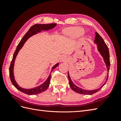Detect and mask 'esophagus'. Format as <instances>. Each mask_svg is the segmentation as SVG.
<instances>
[{
    "label": "esophagus",
    "mask_w": 121,
    "mask_h": 121,
    "mask_svg": "<svg viewBox=\"0 0 121 121\" xmlns=\"http://www.w3.org/2000/svg\"><path fill=\"white\" fill-rule=\"evenodd\" d=\"M66 59H67V58H66V56H63L61 58V61H62V62H65V61L66 60Z\"/></svg>",
    "instance_id": "obj_1"
}]
</instances>
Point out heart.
Wrapping results in <instances>:
<instances>
[{
	"label": "heart",
	"mask_w": 121,
	"mask_h": 121,
	"mask_svg": "<svg viewBox=\"0 0 121 121\" xmlns=\"http://www.w3.org/2000/svg\"><path fill=\"white\" fill-rule=\"evenodd\" d=\"M84 33V30L81 27H72L66 29L64 30V34L66 37H78L82 35Z\"/></svg>",
	"instance_id": "obj_1"
}]
</instances>
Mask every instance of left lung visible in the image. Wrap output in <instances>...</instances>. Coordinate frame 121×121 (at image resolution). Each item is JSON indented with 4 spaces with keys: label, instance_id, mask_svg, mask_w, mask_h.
Masks as SVG:
<instances>
[{
    "label": "left lung",
    "instance_id": "left-lung-1",
    "mask_svg": "<svg viewBox=\"0 0 121 121\" xmlns=\"http://www.w3.org/2000/svg\"><path fill=\"white\" fill-rule=\"evenodd\" d=\"M94 43L96 44L98 51L99 52L100 55L102 56L103 58L104 61L106 64L107 69V76L106 79V81L104 83V84L102 85L99 88H97L96 89L93 90H86L82 89L80 87L77 86L76 85H75L72 81L71 80L70 78V74L68 72V78L69 80V84H70V87L71 89L75 91L77 93L83 94V95H92L95 93H96L97 91H100V89L102 88L105 84H106V82L108 78V74H109V71L110 69V55H109V48L108 46L105 43L104 41L102 39V38L100 36L99 34L97 32L95 33V38L94 40Z\"/></svg>",
    "mask_w": 121,
    "mask_h": 121
}]
</instances>
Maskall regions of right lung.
I'll return each mask as SVG.
<instances>
[{
    "label": "right lung",
    "instance_id": "add662e5",
    "mask_svg": "<svg viewBox=\"0 0 121 121\" xmlns=\"http://www.w3.org/2000/svg\"><path fill=\"white\" fill-rule=\"evenodd\" d=\"M56 23H50L46 24H35L34 25H33V26L30 28V30H28L26 34H25L23 37L22 38V39L20 41L19 44H18L16 50H15V52L13 54V58L11 61V64H10V66L9 68V75L10 80H11V82L12 84H13V85L20 91L29 95H36L45 91L47 89L48 87L49 86L51 78V72L53 71L54 69L57 67L59 65V63H56L55 65L52 66L48 78L43 84H40L39 86H38L37 87H34V88L30 89L23 88H22V87H20L19 85L17 84L16 81H15L14 76V66L15 59H16L18 52H19V51L21 50V49L23 47V46L25 43L26 42L27 40L29 39L30 37H32V36L35 34H38V33L41 32L42 30L45 31V30H48L51 29H52L56 26Z\"/></svg>",
    "mask_w": 121,
    "mask_h": 121
}]
</instances>
